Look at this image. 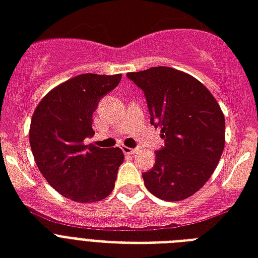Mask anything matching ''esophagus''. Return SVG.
Returning <instances> with one entry per match:
<instances>
[{"label": "esophagus", "mask_w": 258, "mask_h": 258, "mask_svg": "<svg viewBox=\"0 0 258 258\" xmlns=\"http://www.w3.org/2000/svg\"><path fill=\"white\" fill-rule=\"evenodd\" d=\"M122 152H123V153H126V155H133V153H136V152H137V149H136V148L123 147Z\"/></svg>", "instance_id": "34e87169"}]
</instances>
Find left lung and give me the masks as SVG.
<instances>
[{
	"label": "left lung",
	"instance_id": "obj_1",
	"mask_svg": "<svg viewBox=\"0 0 258 258\" xmlns=\"http://www.w3.org/2000/svg\"><path fill=\"white\" fill-rule=\"evenodd\" d=\"M126 77L144 91L151 123L161 127L164 139L153 168L143 173L144 184L163 201H183L205 185L222 156V110L205 85L171 67Z\"/></svg>",
	"mask_w": 258,
	"mask_h": 258
}]
</instances>
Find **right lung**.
Segmentation results:
<instances>
[{
    "label": "right lung",
    "instance_id": "right-lung-1",
    "mask_svg": "<svg viewBox=\"0 0 258 258\" xmlns=\"http://www.w3.org/2000/svg\"><path fill=\"white\" fill-rule=\"evenodd\" d=\"M121 77L78 75L51 90L32 115L29 143L36 165L45 180L71 201H102L114 188L122 151L83 141L94 135L98 102L118 86Z\"/></svg>",
    "mask_w": 258,
    "mask_h": 258
}]
</instances>
